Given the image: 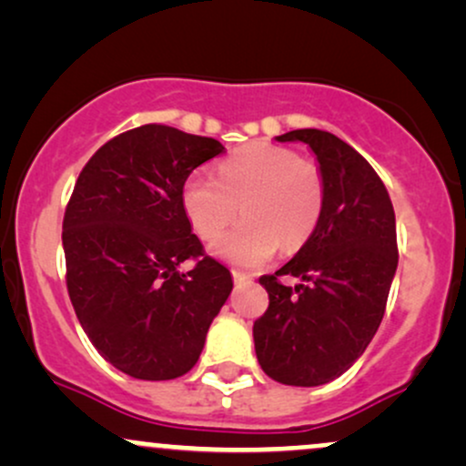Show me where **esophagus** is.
I'll return each instance as SVG.
<instances>
[{
    "label": "esophagus",
    "mask_w": 466,
    "mask_h": 466,
    "mask_svg": "<svg viewBox=\"0 0 466 466\" xmlns=\"http://www.w3.org/2000/svg\"><path fill=\"white\" fill-rule=\"evenodd\" d=\"M232 278H234V282H237V285H243V282H251V276L243 274V271H238V269H232Z\"/></svg>",
    "instance_id": "obj_1"
}]
</instances>
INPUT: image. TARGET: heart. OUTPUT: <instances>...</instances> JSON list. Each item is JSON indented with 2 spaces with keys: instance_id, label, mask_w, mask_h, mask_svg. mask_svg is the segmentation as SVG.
<instances>
[{
  "instance_id": "heart-1",
  "label": "heart",
  "mask_w": 466,
  "mask_h": 466,
  "mask_svg": "<svg viewBox=\"0 0 466 466\" xmlns=\"http://www.w3.org/2000/svg\"><path fill=\"white\" fill-rule=\"evenodd\" d=\"M324 175L311 159L269 142H254L228 155L217 177L195 173L184 181L181 206L201 238H215L237 217L243 221L215 240L218 258L258 267L282 251H298L322 221Z\"/></svg>"
}]
</instances>
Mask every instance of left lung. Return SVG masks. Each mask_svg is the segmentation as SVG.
<instances>
[{"label": "left lung", "mask_w": 466, "mask_h": 466, "mask_svg": "<svg viewBox=\"0 0 466 466\" xmlns=\"http://www.w3.org/2000/svg\"><path fill=\"white\" fill-rule=\"evenodd\" d=\"M276 140L309 144L326 199L313 237L276 274L260 278L269 307L254 322V349L274 381L324 386L360 360L381 324L399 263L397 221L383 181L344 140L319 129ZM282 275L301 285L282 286Z\"/></svg>", "instance_id": "1"}]
</instances>
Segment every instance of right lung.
<instances>
[{"instance_id":"obj_1","label":"right lung","mask_w":466,"mask_h":466,"mask_svg":"<svg viewBox=\"0 0 466 466\" xmlns=\"http://www.w3.org/2000/svg\"><path fill=\"white\" fill-rule=\"evenodd\" d=\"M218 153L212 137L144 125L103 144L74 186L63 218L69 300L96 350L129 377L188 372L232 291L181 206L184 181ZM188 258L198 265L181 272Z\"/></svg>"}]
</instances>
